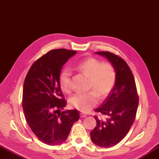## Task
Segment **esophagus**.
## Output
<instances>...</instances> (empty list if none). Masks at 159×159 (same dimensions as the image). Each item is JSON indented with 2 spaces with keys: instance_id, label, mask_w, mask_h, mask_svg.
<instances>
[{
  "instance_id": "34e87169",
  "label": "esophagus",
  "mask_w": 159,
  "mask_h": 159,
  "mask_svg": "<svg viewBox=\"0 0 159 159\" xmlns=\"http://www.w3.org/2000/svg\"><path fill=\"white\" fill-rule=\"evenodd\" d=\"M87 116V115L86 114H84V113H80V117L81 118H86Z\"/></svg>"
}]
</instances>
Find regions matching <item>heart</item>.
<instances>
[{
    "label": "heart",
    "instance_id": "b5f03b06",
    "mask_svg": "<svg viewBox=\"0 0 159 159\" xmlns=\"http://www.w3.org/2000/svg\"><path fill=\"white\" fill-rule=\"evenodd\" d=\"M75 68L89 77V89L86 93H77L70 98L69 103L81 111L86 112L98 103V97H105L114 88L116 81V70L110 62H103L93 57L87 58L77 63ZM72 73L65 67L59 75L61 89L66 93L72 91Z\"/></svg>",
    "mask_w": 159,
    "mask_h": 159
}]
</instances>
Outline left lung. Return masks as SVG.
Masks as SVG:
<instances>
[{"label": "left lung", "mask_w": 159, "mask_h": 159, "mask_svg": "<svg viewBox=\"0 0 159 159\" xmlns=\"http://www.w3.org/2000/svg\"><path fill=\"white\" fill-rule=\"evenodd\" d=\"M96 54L106 57L116 70V81L112 90L101 107L94 109L107 118L99 119L95 116L97 126L90 132L94 144L109 148L116 145L127 135L135 119L139 97L133 73L125 60L109 52Z\"/></svg>", "instance_id": "8db88e82"}]
</instances>
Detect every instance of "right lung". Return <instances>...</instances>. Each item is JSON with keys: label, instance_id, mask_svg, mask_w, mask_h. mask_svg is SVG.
I'll return each mask as SVG.
<instances>
[{"label": "right lung", "instance_id": "right-lung-1", "mask_svg": "<svg viewBox=\"0 0 159 159\" xmlns=\"http://www.w3.org/2000/svg\"><path fill=\"white\" fill-rule=\"evenodd\" d=\"M75 54L65 49L48 52L32 65L24 80L22 107L26 120L37 138L48 145L64 142L79 120L77 109L60 111L66 102L59 75L62 66Z\"/></svg>", "mask_w": 159, "mask_h": 159}]
</instances>
